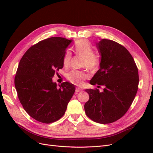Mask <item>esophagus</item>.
Masks as SVG:
<instances>
[{
	"label": "esophagus",
	"mask_w": 153,
	"mask_h": 153,
	"mask_svg": "<svg viewBox=\"0 0 153 153\" xmlns=\"http://www.w3.org/2000/svg\"><path fill=\"white\" fill-rule=\"evenodd\" d=\"M82 91V89H80V88H79V87H76V89H75V92H76V94H77L78 92H80V91Z\"/></svg>",
	"instance_id": "esophagus-1"
}]
</instances>
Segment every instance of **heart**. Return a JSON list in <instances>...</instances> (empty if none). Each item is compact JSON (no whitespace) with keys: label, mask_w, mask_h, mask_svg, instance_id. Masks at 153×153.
I'll return each instance as SVG.
<instances>
[{"label":"heart","mask_w":153,"mask_h":153,"mask_svg":"<svg viewBox=\"0 0 153 153\" xmlns=\"http://www.w3.org/2000/svg\"><path fill=\"white\" fill-rule=\"evenodd\" d=\"M74 51L76 54L80 55L84 59L83 65L91 70H94L99 67L100 60L98 56L94 54V49L89 41L85 39H81L76 41L74 46ZM71 53L66 51L63 57V66L68 68L71 62ZM88 77L87 74L82 71L73 70L69 72L67 78L69 81L76 85H82L84 80Z\"/></svg>","instance_id":"obj_1"}]
</instances>
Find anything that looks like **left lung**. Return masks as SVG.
<instances>
[{
  "instance_id": "left-lung-1",
  "label": "left lung",
  "mask_w": 153,
  "mask_h": 153,
  "mask_svg": "<svg viewBox=\"0 0 153 153\" xmlns=\"http://www.w3.org/2000/svg\"><path fill=\"white\" fill-rule=\"evenodd\" d=\"M96 47L101 56L100 69L90 84L105 88L102 92L85 89L89 100L84 109L93 121L108 124L122 117L130 107L138 90V71L131 55L123 46L101 39Z\"/></svg>"
}]
</instances>
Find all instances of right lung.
<instances>
[{"label": "right lung", "mask_w": 153, "mask_h": 153, "mask_svg": "<svg viewBox=\"0 0 153 153\" xmlns=\"http://www.w3.org/2000/svg\"><path fill=\"white\" fill-rule=\"evenodd\" d=\"M73 40L53 37L31 47L21 59L15 85L23 107L31 117L43 123L61 118L75 91L73 84L63 82L57 88L52 80L63 68V57Z\"/></svg>", "instance_id": "right-lung-1"}]
</instances>
